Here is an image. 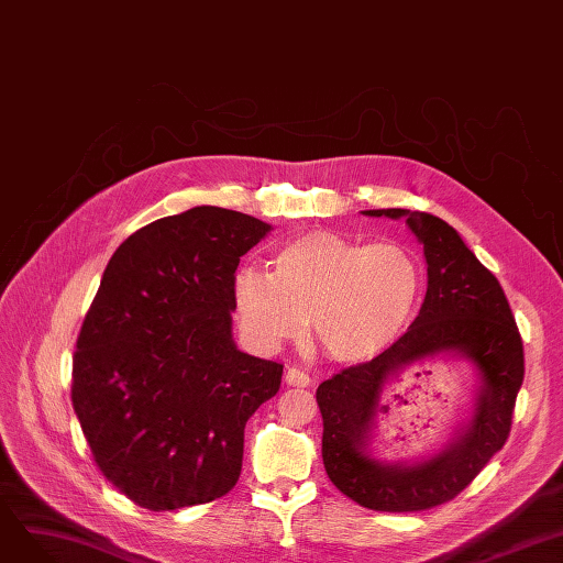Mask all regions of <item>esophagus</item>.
<instances>
[{
    "mask_svg": "<svg viewBox=\"0 0 563 563\" xmlns=\"http://www.w3.org/2000/svg\"><path fill=\"white\" fill-rule=\"evenodd\" d=\"M285 383H287L289 387H308V385H310V378H308L306 371L292 366V368L285 371Z\"/></svg>",
    "mask_w": 563,
    "mask_h": 563,
    "instance_id": "esophagus-1",
    "label": "esophagus"
}]
</instances>
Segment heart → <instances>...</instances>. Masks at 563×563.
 Returning <instances> with one entry per match:
<instances>
[{"label": "heart", "mask_w": 563, "mask_h": 563, "mask_svg": "<svg viewBox=\"0 0 563 563\" xmlns=\"http://www.w3.org/2000/svg\"><path fill=\"white\" fill-rule=\"evenodd\" d=\"M420 289L422 266L406 245L316 229L283 243L271 274L241 266L232 299L241 331L255 347L278 350L301 336L310 320L327 357L360 364L404 334Z\"/></svg>", "instance_id": "obj_1"}]
</instances>
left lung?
<instances>
[{
	"mask_svg": "<svg viewBox=\"0 0 563 563\" xmlns=\"http://www.w3.org/2000/svg\"><path fill=\"white\" fill-rule=\"evenodd\" d=\"M406 218L424 245L427 297L404 336L371 362L347 366L324 380L316 399L322 412V462L329 481L352 501L380 512L429 510L466 489L510 435L517 391L525 380V345L510 303L445 220L406 208L364 211ZM460 351L482 376L472 424L441 455L422 465H380L365 452L384 383L412 361Z\"/></svg>",
	"mask_w": 563,
	"mask_h": 563,
	"instance_id": "obj_1",
	"label": "left lung"
}]
</instances>
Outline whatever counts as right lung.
Listing matches in <instances>:
<instances>
[{"label":"right lung","instance_id":"1","mask_svg":"<svg viewBox=\"0 0 563 563\" xmlns=\"http://www.w3.org/2000/svg\"><path fill=\"white\" fill-rule=\"evenodd\" d=\"M268 224L197 206L115 250L82 320L71 404L103 477L141 508L216 501L241 475L243 429L283 364L236 350L232 280Z\"/></svg>","mask_w":563,"mask_h":563}]
</instances>
